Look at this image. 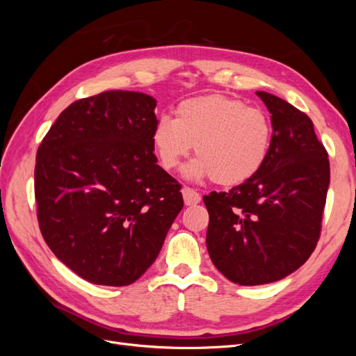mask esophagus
<instances>
[{"instance_id":"esophagus-1","label":"esophagus","mask_w":356,"mask_h":356,"mask_svg":"<svg viewBox=\"0 0 356 356\" xmlns=\"http://www.w3.org/2000/svg\"><path fill=\"white\" fill-rule=\"evenodd\" d=\"M182 197H184V202L187 207H193V204H197L200 202V195L196 191L193 190L190 187H184L182 188Z\"/></svg>"}]
</instances>
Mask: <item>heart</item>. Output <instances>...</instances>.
<instances>
[{"label": "heart", "instance_id": "obj_1", "mask_svg": "<svg viewBox=\"0 0 356 356\" xmlns=\"http://www.w3.org/2000/svg\"><path fill=\"white\" fill-rule=\"evenodd\" d=\"M175 118L161 117L153 145L165 169H175L195 145L197 160L187 168L191 178L236 186L254 177L270 152L273 127L268 115L225 95L182 101Z\"/></svg>", "mask_w": 356, "mask_h": 356}]
</instances>
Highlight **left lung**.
Returning a JSON list of instances; mask_svg holds the SVG:
<instances>
[{
    "mask_svg": "<svg viewBox=\"0 0 356 356\" xmlns=\"http://www.w3.org/2000/svg\"><path fill=\"white\" fill-rule=\"evenodd\" d=\"M272 114L270 152L261 169L229 191L203 196L213 266L239 285L276 282L315 251L330 184L328 153L307 114L257 92Z\"/></svg>",
    "mask_w": 356,
    "mask_h": 356,
    "instance_id": "1",
    "label": "left lung"
}]
</instances>
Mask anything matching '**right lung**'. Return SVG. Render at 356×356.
<instances>
[{"label": "right lung", "instance_id": "add662e5", "mask_svg": "<svg viewBox=\"0 0 356 356\" xmlns=\"http://www.w3.org/2000/svg\"><path fill=\"white\" fill-rule=\"evenodd\" d=\"M156 105L127 90L79 99L38 147L41 234L90 284L124 286L141 277L184 207L181 184L157 165Z\"/></svg>", "mask_w": 356, "mask_h": 356}]
</instances>
